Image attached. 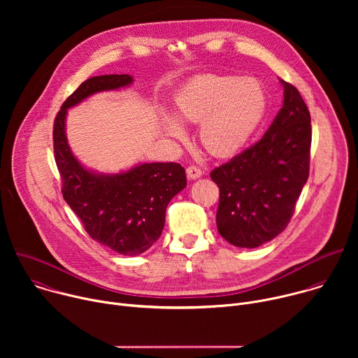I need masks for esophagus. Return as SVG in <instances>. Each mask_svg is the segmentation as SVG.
Segmentation results:
<instances>
[{"instance_id": "1", "label": "esophagus", "mask_w": 358, "mask_h": 358, "mask_svg": "<svg viewBox=\"0 0 358 358\" xmlns=\"http://www.w3.org/2000/svg\"><path fill=\"white\" fill-rule=\"evenodd\" d=\"M202 170L201 169H198L196 166H189L188 169H187V177L189 178V180H198V178H201L202 177Z\"/></svg>"}]
</instances>
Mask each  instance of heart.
I'll use <instances>...</instances> for the list:
<instances>
[{"instance_id": "1", "label": "heart", "mask_w": 358, "mask_h": 358, "mask_svg": "<svg viewBox=\"0 0 358 358\" xmlns=\"http://www.w3.org/2000/svg\"><path fill=\"white\" fill-rule=\"evenodd\" d=\"M266 108L261 85L250 78L202 75L177 93L173 116L162 112L171 137L187 138L183 124H199V143L214 157L238 152L259 126Z\"/></svg>"}]
</instances>
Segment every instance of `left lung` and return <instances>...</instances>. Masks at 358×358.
I'll use <instances>...</instances> for the list:
<instances>
[{"instance_id":"obj_1","label":"left lung","mask_w":358,"mask_h":358,"mask_svg":"<svg viewBox=\"0 0 358 358\" xmlns=\"http://www.w3.org/2000/svg\"><path fill=\"white\" fill-rule=\"evenodd\" d=\"M280 83L283 105L264 137L211 173L220 187L218 232L238 248H258L278 236L309 178L310 113L299 90Z\"/></svg>"}]
</instances>
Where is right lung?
<instances>
[{"label": "right lung", "mask_w": 358, "mask_h": 358, "mask_svg": "<svg viewBox=\"0 0 358 358\" xmlns=\"http://www.w3.org/2000/svg\"><path fill=\"white\" fill-rule=\"evenodd\" d=\"M131 83L130 75L89 78L65 100L54 124V152L65 201L94 241L126 257L145 252L160 238L169 202L187 187L185 170L177 163H140L115 174L90 170L68 144L66 116L68 109L85 99Z\"/></svg>", "instance_id": "right-lung-1"}]
</instances>
